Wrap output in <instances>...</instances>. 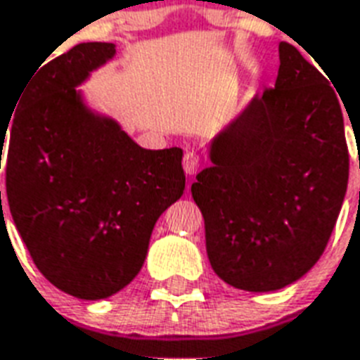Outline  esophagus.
Here are the masks:
<instances>
[{
  "label": "esophagus",
  "instance_id": "1",
  "mask_svg": "<svg viewBox=\"0 0 360 360\" xmlns=\"http://www.w3.org/2000/svg\"><path fill=\"white\" fill-rule=\"evenodd\" d=\"M200 167V156L196 153H187L183 156V169L187 175H194Z\"/></svg>",
  "mask_w": 360,
  "mask_h": 360
}]
</instances>
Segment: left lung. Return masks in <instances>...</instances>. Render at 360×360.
I'll list each match as a JSON object with an SVG mask.
<instances>
[{
	"mask_svg": "<svg viewBox=\"0 0 360 360\" xmlns=\"http://www.w3.org/2000/svg\"><path fill=\"white\" fill-rule=\"evenodd\" d=\"M275 87L254 95L210 141L212 166L191 193L221 281L275 292L300 281L328 244L349 154L334 87L294 45H278Z\"/></svg>",
	"mask_w": 360,
	"mask_h": 360,
	"instance_id": "obj_1",
	"label": "left lung"
}]
</instances>
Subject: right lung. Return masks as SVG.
<instances>
[{"label": "right lung", "instance_id": "1", "mask_svg": "<svg viewBox=\"0 0 360 360\" xmlns=\"http://www.w3.org/2000/svg\"><path fill=\"white\" fill-rule=\"evenodd\" d=\"M114 55V44L89 41L39 66L0 127L18 234L53 286L91 302L137 276L156 221L185 191L181 148H143L78 89Z\"/></svg>", "mask_w": 360, "mask_h": 360}]
</instances>
